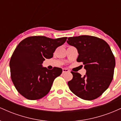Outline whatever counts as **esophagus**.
Listing matches in <instances>:
<instances>
[{
    "mask_svg": "<svg viewBox=\"0 0 121 121\" xmlns=\"http://www.w3.org/2000/svg\"><path fill=\"white\" fill-rule=\"evenodd\" d=\"M69 70L67 69H62V73H64L65 72H69Z\"/></svg>",
    "mask_w": 121,
    "mask_h": 121,
    "instance_id": "obj_1",
    "label": "esophagus"
}]
</instances>
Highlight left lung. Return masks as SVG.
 Instances as JSON below:
<instances>
[{
    "label": "left lung",
    "mask_w": 121,
    "mask_h": 121,
    "mask_svg": "<svg viewBox=\"0 0 121 121\" xmlns=\"http://www.w3.org/2000/svg\"><path fill=\"white\" fill-rule=\"evenodd\" d=\"M68 44L76 47L86 70L83 77L71 72L73 78L68 82L72 93L85 100L99 97L109 86L113 78L116 60L109 44L98 37L88 35L70 37Z\"/></svg>",
    "instance_id": "1"
}]
</instances>
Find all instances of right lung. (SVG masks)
<instances>
[{
  "mask_svg": "<svg viewBox=\"0 0 121 121\" xmlns=\"http://www.w3.org/2000/svg\"><path fill=\"white\" fill-rule=\"evenodd\" d=\"M67 37L52 39L43 36L24 39L18 44L9 61L11 78L21 95L30 100L40 99L51 90L54 80L62 73V69L51 70L42 66L45 59H51L57 47Z\"/></svg>",
  "mask_w": 121,
  "mask_h": 121,
  "instance_id": "add662e5",
  "label": "right lung"
}]
</instances>
